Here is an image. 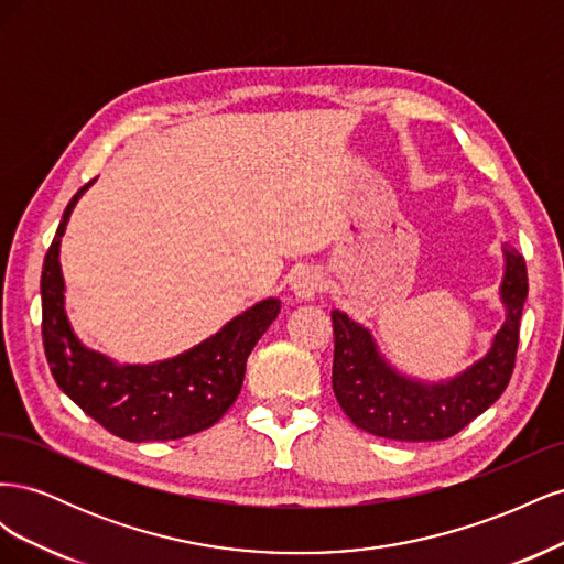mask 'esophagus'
Instances as JSON below:
<instances>
[{
	"label": "esophagus",
	"instance_id": "34e87169",
	"mask_svg": "<svg viewBox=\"0 0 564 564\" xmlns=\"http://www.w3.org/2000/svg\"><path fill=\"white\" fill-rule=\"evenodd\" d=\"M292 292L299 301H311L322 292V275L313 268H301L292 280Z\"/></svg>",
	"mask_w": 564,
	"mask_h": 564
}]
</instances>
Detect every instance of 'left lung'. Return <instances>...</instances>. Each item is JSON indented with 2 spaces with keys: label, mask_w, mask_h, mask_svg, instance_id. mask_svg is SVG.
<instances>
[{
  "label": "left lung",
  "mask_w": 564,
  "mask_h": 564,
  "mask_svg": "<svg viewBox=\"0 0 564 564\" xmlns=\"http://www.w3.org/2000/svg\"><path fill=\"white\" fill-rule=\"evenodd\" d=\"M506 275L501 299L506 322L489 352L452 381L421 383L392 369L371 334L346 313L332 311V386L348 419L371 435L400 442H435L456 435L501 398L516 367L520 317L527 299L522 253L503 247Z\"/></svg>",
  "instance_id": "1"
}]
</instances>
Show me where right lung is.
<instances>
[{"instance_id":"add662e5","label":"right lung","mask_w":564,"mask_h":564,"mask_svg":"<svg viewBox=\"0 0 564 564\" xmlns=\"http://www.w3.org/2000/svg\"><path fill=\"white\" fill-rule=\"evenodd\" d=\"M91 183L79 187L65 207L44 256L42 338L51 373L84 414L122 440L164 442L207 431L240 395L247 357L278 317L280 301L256 303L199 346L158 365L119 367L106 355L84 348L65 315L58 253L67 218Z\"/></svg>"}]
</instances>
